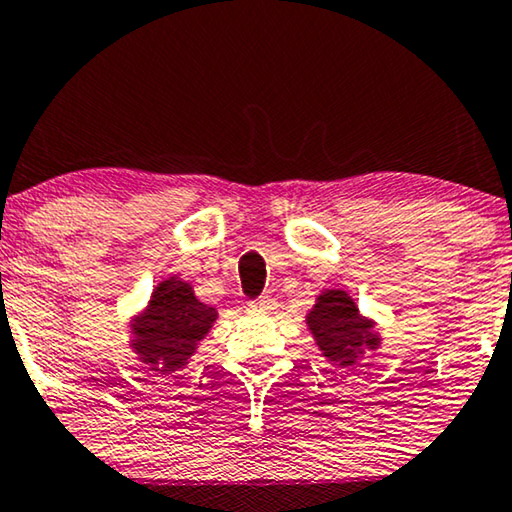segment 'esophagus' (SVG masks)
I'll use <instances>...</instances> for the list:
<instances>
[{
    "instance_id": "34e87169",
    "label": "esophagus",
    "mask_w": 512,
    "mask_h": 512,
    "mask_svg": "<svg viewBox=\"0 0 512 512\" xmlns=\"http://www.w3.org/2000/svg\"><path fill=\"white\" fill-rule=\"evenodd\" d=\"M275 307H277L275 298H270V296H263V298L251 300V303H249L251 312H261V314H270L272 310H275Z\"/></svg>"
}]
</instances>
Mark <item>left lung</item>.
Instances as JSON below:
<instances>
[{"instance_id":"obj_1","label":"left lung","mask_w":512,"mask_h":512,"mask_svg":"<svg viewBox=\"0 0 512 512\" xmlns=\"http://www.w3.org/2000/svg\"><path fill=\"white\" fill-rule=\"evenodd\" d=\"M305 324L317 342L321 356L342 368L354 366L366 352L382 345L375 321L363 317L359 305L345 289H324L307 312Z\"/></svg>"}]
</instances>
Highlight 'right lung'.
Masks as SVG:
<instances>
[{
  "label": "right lung",
  "instance_id": "obj_1",
  "mask_svg": "<svg viewBox=\"0 0 512 512\" xmlns=\"http://www.w3.org/2000/svg\"><path fill=\"white\" fill-rule=\"evenodd\" d=\"M219 317L216 307L200 303L193 286L167 277L153 289L149 303L130 321V347L149 370L170 375L198 352L200 340Z\"/></svg>",
  "mask_w": 512,
  "mask_h": 512
}]
</instances>
